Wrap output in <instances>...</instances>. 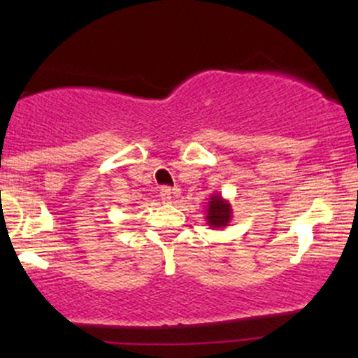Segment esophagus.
Segmentation results:
<instances>
[{
  "mask_svg": "<svg viewBox=\"0 0 358 358\" xmlns=\"http://www.w3.org/2000/svg\"><path fill=\"white\" fill-rule=\"evenodd\" d=\"M173 195H175V188L171 187H162V190H159V196H162L163 202H171Z\"/></svg>",
  "mask_w": 358,
  "mask_h": 358,
  "instance_id": "obj_1",
  "label": "esophagus"
}]
</instances>
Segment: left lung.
I'll return each mask as SVG.
<instances>
[{"instance_id": "8db88e82", "label": "left lung", "mask_w": 358, "mask_h": 358, "mask_svg": "<svg viewBox=\"0 0 358 358\" xmlns=\"http://www.w3.org/2000/svg\"><path fill=\"white\" fill-rule=\"evenodd\" d=\"M232 217V208L231 203L225 199H222V195L215 193V195H210V202H208L207 207V224L213 229H222L227 227L229 222H231Z\"/></svg>"}]
</instances>
